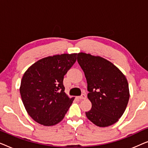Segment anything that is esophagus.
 Wrapping results in <instances>:
<instances>
[{
    "mask_svg": "<svg viewBox=\"0 0 148 148\" xmlns=\"http://www.w3.org/2000/svg\"><path fill=\"white\" fill-rule=\"evenodd\" d=\"M79 98L81 99V100H84V99L86 98V95L84 94H83L82 96H80L79 97Z\"/></svg>",
    "mask_w": 148,
    "mask_h": 148,
    "instance_id": "1",
    "label": "esophagus"
}]
</instances>
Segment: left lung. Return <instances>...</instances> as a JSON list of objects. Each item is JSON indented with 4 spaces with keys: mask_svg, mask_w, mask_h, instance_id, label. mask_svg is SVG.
I'll return each mask as SVG.
<instances>
[{
    "mask_svg": "<svg viewBox=\"0 0 148 148\" xmlns=\"http://www.w3.org/2000/svg\"><path fill=\"white\" fill-rule=\"evenodd\" d=\"M77 62L88 84V98L92 108L86 116L100 127L110 126L119 121L129 99V85L123 73L112 62L100 56L81 52Z\"/></svg>",
    "mask_w": 148,
    "mask_h": 148,
    "instance_id": "1",
    "label": "left lung"
}]
</instances>
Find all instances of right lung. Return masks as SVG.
Masks as SVG:
<instances>
[{
  "label": "right lung",
  "instance_id": "add662e5",
  "mask_svg": "<svg viewBox=\"0 0 148 148\" xmlns=\"http://www.w3.org/2000/svg\"><path fill=\"white\" fill-rule=\"evenodd\" d=\"M77 54H62L35 62L22 77L20 94L28 114L36 122L52 126L60 122L74 98L64 92V76L76 61Z\"/></svg>",
  "mask_w": 148,
  "mask_h": 148
}]
</instances>
